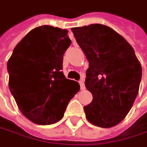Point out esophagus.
<instances>
[{
    "label": "esophagus",
    "instance_id": "esophagus-1",
    "mask_svg": "<svg viewBox=\"0 0 147 147\" xmlns=\"http://www.w3.org/2000/svg\"><path fill=\"white\" fill-rule=\"evenodd\" d=\"M79 84H80V89H81V90H84V89H85V83H84V80H80V81H79Z\"/></svg>",
    "mask_w": 147,
    "mask_h": 147
}]
</instances>
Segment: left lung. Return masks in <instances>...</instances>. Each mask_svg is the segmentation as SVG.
<instances>
[{"label":"left lung","instance_id":"left-lung-1","mask_svg":"<svg viewBox=\"0 0 147 147\" xmlns=\"http://www.w3.org/2000/svg\"><path fill=\"white\" fill-rule=\"evenodd\" d=\"M71 31L89 61L85 84L93 99L84 106L86 118L98 127H113L137 98L141 64L124 38L106 25L94 24Z\"/></svg>","mask_w":147,"mask_h":147}]
</instances>
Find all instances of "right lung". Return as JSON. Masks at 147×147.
<instances>
[{
    "label": "right lung",
    "mask_w": 147,
    "mask_h": 147,
    "mask_svg": "<svg viewBox=\"0 0 147 147\" xmlns=\"http://www.w3.org/2000/svg\"><path fill=\"white\" fill-rule=\"evenodd\" d=\"M68 30L42 25L20 42L7 62L9 88L23 114L39 125L63 118L80 85L62 71L63 55L71 41Z\"/></svg>",
    "instance_id": "right-lung-1"
}]
</instances>
